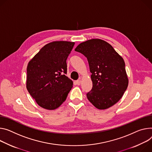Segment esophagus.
I'll return each mask as SVG.
<instances>
[{
    "mask_svg": "<svg viewBox=\"0 0 152 152\" xmlns=\"http://www.w3.org/2000/svg\"><path fill=\"white\" fill-rule=\"evenodd\" d=\"M80 82H81L80 80H76V85H77V86H79V85L80 84Z\"/></svg>",
    "mask_w": 152,
    "mask_h": 152,
    "instance_id": "34e87169",
    "label": "esophagus"
}]
</instances>
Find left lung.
Here are the masks:
<instances>
[{
	"label": "left lung",
	"instance_id": "left-lung-1",
	"mask_svg": "<svg viewBox=\"0 0 152 152\" xmlns=\"http://www.w3.org/2000/svg\"><path fill=\"white\" fill-rule=\"evenodd\" d=\"M75 51L87 58L91 73L93 87L87 93L88 101L100 110L117 103L129 84L122 58L111 45L99 39L80 44Z\"/></svg>",
	"mask_w": 152,
	"mask_h": 152
}]
</instances>
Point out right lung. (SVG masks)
I'll use <instances>...</instances> for the list:
<instances>
[{
  "label": "right lung",
  "mask_w": 152,
  "mask_h": 152,
  "mask_svg": "<svg viewBox=\"0 0 152 152\" xmlns=\"http://www.w3.org/2000/svg\"><path fill=\"white\" fill-rule=\"evenodd\" d=\"M75 42L56 41L45 45L29 62L26 88L37 104L54 110L66 99L73 81L66 76V59Z\"/></svg>",
  "instance_id": "add662e5"
}]
</instances>
